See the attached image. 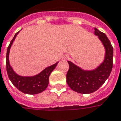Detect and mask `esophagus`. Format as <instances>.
I'll return each mask as SVG.
<instances>
[{
	"label": "esophagus",
	"mask_w": 121,
	"mask_h": 121,
	"mask_svg": "<svg viewBox=\"0 0 121 121\" xmlns=\"http://www.w3.org/2000/svg\"><path fill=\"white\" fill-rule=\"evenodd\" d=\"M67 58H68V56H65L64 57V59H65V60H66V59H67Z\"/></svg>",
	"instance_id": "obj_1"
}]
</instances>
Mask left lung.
Listing matches in <instances>:
<instances>
[{"label": "left lung", "mask_w": 121, "mask_h": 121, "mask_svg": "<svg viewBox=\"0 0 121 121\" xmlns=\"http://www.w3.org/2000/svg\"><path fill=\"white\" fill-rule=\"evenodd\" d=\"M95 35L97 36L105 49V59L95 69L84 70L68 61L69 70L66 81L69 87L74 91L87 94L96 91L110 75L112 68L113 48L105 34L95 28Z\"/></svg>", "instance_id": "left-lung-1"}]
</instances>
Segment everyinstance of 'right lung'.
<instances>
[{
  "label": "right lung",
  "mask_w": 121,
  "mask_h": 121,
  "mask_svg": "<svg viewBox=\"0 0 121 121\" xmlns=\"http://www.w3.org/2000/svg\"><path fill=\"white\" fill-rule=\"evenodd\" d=\"M18 32H17L14 35L13 39L11 40L7 48V52L6 56V71H7L8 76L10 80L12 83V84L21 92L29 95L38 94L43 91L47 88L49 83V77L50 73L57 66L58 61L54 65L45 68L40 73L34 76H21L17 74L13 70V69L10 65L9 53H10L11 46Z\"/></svg>",
  "instance_id": "right-lung-1"
}]
</instances>
